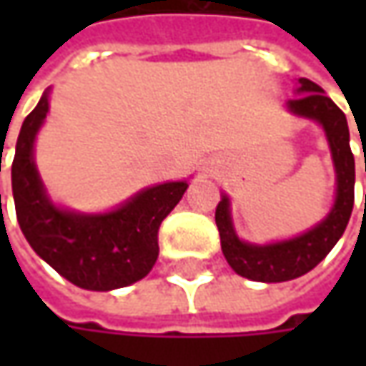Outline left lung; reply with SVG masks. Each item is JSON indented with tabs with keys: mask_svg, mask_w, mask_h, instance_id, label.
Listing matches in <instances>:
<instances>
[{
	"mask_svg": "<svg viewBox=\"0 0 366 366\" xmlns=\"http://www.w3.org/2000/svg\"><path fill=\"white\" fill-rule=\"evenodd\" d=\"M300 97L289 99L287 107L312 120L320 122L326 130L332 148V159L336 167V204L328 218L320 222L316 228L302 234L293 240L277 244L257 246L238 240L234 232L228 197L224 195L216 207V226L219 232L222 252L240 277L262 283H281L310 273L320 260L326 259L334 244L345 234L346 224L355 205V157L350 150V134L345 112L332 102L324 89L310 79H300Z\"/></svg>",
	"mask_w": 366,
	"mask_h": 366,
	"instance_id": "obj_1",
	"label": "left lung"
}]
</instances>
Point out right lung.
<instances>
[{
	"instance_id": "right-lung-1",
	"label": "right lung",
	"mask_w": 366,
	"mask_h": 366,
	"mask_svg": "<svg viewBox=\"0 0 366 366\" xmlns=\"http://www.w3.org/2000/svg\"><path fill=\"white\" fill-rule=\"evenodd\" d=\"M49 95L21 124L11 162L16 216L38 257L73 285L92 291L126 287L144 279L159 257V228L187 189L185 181L144 189L116 212L83 216L50 204L32 159ZM1 199V197H0Z\"/></svg>"
}]
</instances>
